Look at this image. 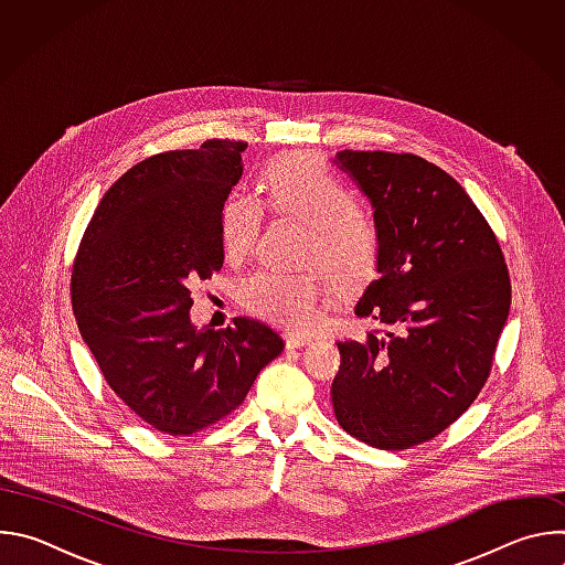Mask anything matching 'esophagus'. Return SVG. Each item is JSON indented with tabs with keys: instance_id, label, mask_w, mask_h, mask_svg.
Instances as JSON below:
<instances>
[{
	"instance_id": "obj_1",
	"label": "esophagus",
	"mask_w": 565,
	"mask_h": 565,
	"mask_svg": "<svg viewBox=\"0 0 565 565\" xmlns=\"http://www.w3.org/2000/svg\"><path fill=\"white\" fill-rule=\"evenodd\" d=\"M286 340V349H299V347H308L312 340L306 338V335H297V333H288L284 335Z\"/></svg>"
}]
</instances>
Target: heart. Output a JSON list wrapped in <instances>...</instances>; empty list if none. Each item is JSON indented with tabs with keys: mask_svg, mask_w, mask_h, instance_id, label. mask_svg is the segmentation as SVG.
<instances>
[{
	"mask_svg": "<svg viewBox=\"0 0 565 565\" xmlns=\"http://www.w3.org/2000/svg\"><path fill=\"white\" fill-rule=\"evenodd\" d=\"M273 214L306 225L299 273L262 270L241 288L244 306L290 331H312L321 310L344 288L369 284L384 255L380 221L355 203V194L312 151L273 158L262 172ZM264 203L253 194H230L221 207V246L227 259L253 253Z\"/></svg>",
	"mask_w": 565,
	"mask_h": 565,
	"instance_id": "b5f03b06",
	"label": "heart"
}]
</instances>
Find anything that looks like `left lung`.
Returning <instances> with one entry per match:
<instances>
[{
	"label": "left lung",
	"instance_id": "8db88e82",
	"mask_svg": "<svg viewBox=\"0 0 565 565\" xmlns=\"http://www.w3.org/2000/svg\"><path fill=\"white\" fill-rule=\"evenodd\" d=\"M335 163L384 232L380 277L355 306L386 331L338 342L340 427L386 451L443 434L486 386L512 286L499 238L445 170L416 153L342 149Z\"/></svg>",
	"mask_w": 565,
	"mask_h": 565
}]
</instances>
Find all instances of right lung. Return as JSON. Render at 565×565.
I'll return each mask as SVG.
<instances>
[{
  "mask_svg": "<svg viewBox=\"0 0 565 565\" xmlns=\"http://www.w3.org/2000/svg\"><path fill=\"white\" fill-rule=\"evenodd\" d=\"M244 140L153 153L98 203L71 273V303L105 382L151 429L192 436L230 416L284 340L259 319L196 329L190 286L223 266L221 207Z\"/></svg>",
  "mask_w": 565,
  "mask_h": 565,
  "instance_id": "1",
  "label": "right lung"
}]
</instances>
